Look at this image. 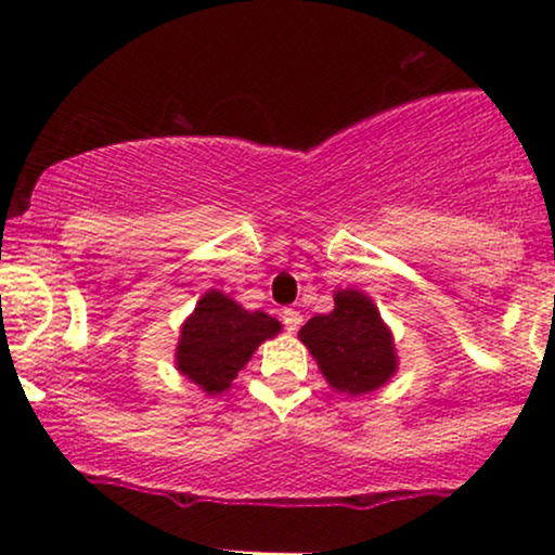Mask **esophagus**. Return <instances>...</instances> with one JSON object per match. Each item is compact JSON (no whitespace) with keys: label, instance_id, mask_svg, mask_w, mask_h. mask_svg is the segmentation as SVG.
I'll list each match as a JSON object with an SVG mask.
<instances>
[{"label":"esophagus","instance_id":"34e87169","mask_svg":"<svg viewBox=\"0 0 555 555\" xmlns=\"http://www.w3.org/2000/svg\"><path fill=\"white\" fill-rule=\"evenodd\" d=\"M282 323H284V328L289 331V334H295V331L302 326V313H299V310H295V308H284L282 310Z\"/></svg>","mask_w":555,"mask_h":555}]
</instances>
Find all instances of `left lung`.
I'll list each match as a JSON object with an SVG mask.
<instances>
[{"label":"left lung","mask_w":555,"mask_h":555,"mask_svg":"<svg viewBox=\"0 0 555 555\" xmlns=\"http://www.w3.org/2000/svg\"><path fill=\"white\" fill-rule=\"evenodd\" d=\"M299 341L310 349L323 378L336 391H375L397 373L393 336L373 299L358 289H339L334 310L315 315L299 328Z\"/></svg>","instance_id":"8db88e82"}]
</instances>
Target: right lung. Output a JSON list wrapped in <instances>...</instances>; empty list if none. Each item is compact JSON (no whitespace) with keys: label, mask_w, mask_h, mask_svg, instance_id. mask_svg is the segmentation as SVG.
<instances>
[{"label":"right lung","mask_w":555,"mask_h":555,"mask_svg":"<svg viewBox=\"0 0 555 555\" xmlns=\"http://www.w3.org/2000/svg\"><path fill=\"white\" fill-rule=\"evenodd\" d=\"M282 331L276 318L263 310H245L224 292L208 289L197 299L193 315L182 323L177 344V371L206 393L232 386L253 352Z\"/></svg>","instance_id":"obj_1"}]
</instances>
